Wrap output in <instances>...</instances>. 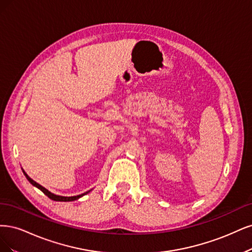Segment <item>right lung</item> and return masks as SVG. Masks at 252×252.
I'll list each match as a JSON object with an SVG mask.
<instances>
[{"label": "right lung", "instance_id": "add662e5", "mask_svg": "<svg viewBox=\"0 0 252 252\" xmlns=\"http://www.w3.org/2000/svg\"><path fill=\"white\" fill-rule=\"evenodd\" d=\"M23 173H24V175H25V177L27 178V180L33 185V186H35V188H37L38 189H40L42 190L46 196L48 197V198H50L51 200H53V201H62V202H68V201H74V200H77V199H79L80 197H83V196H85L86 193H88L89 191H86L85 193H82V194H78V196H73V197H63V196H58V194H54V193H52L51 191H49L48 189H46L45 188H43L42 185L40 184H38V183H36L34 180H32L31 178L25 173V170H23Z\"/></svg>", "mask_w": 252, "mask_h": 252}]
</instances>
